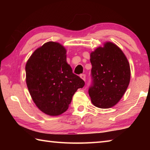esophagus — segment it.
<instances>
[{"label": "esophagus", "instance_id": "obj_1", "mask_svg": "<svg viewBox=\"0 0 150 150\" xmlns=\"http://www.w3.org/2000/svg\"><path fill=\"white\" fill-rule=\"evenodd\" d=\"M80 77L82 79L83 81H85V79H86V75L85 74H81L80 75Z\"/></svg>", "mask_w": 150, "mask_h": 150}]
</instances>
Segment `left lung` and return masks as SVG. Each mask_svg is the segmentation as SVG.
<instances>
[{
	"label": "left lung",
	"instance_id": "left-lung-1",
	"mask_svg": "<svg viewBox=\"0 0 150 150\" xmlns=\"http://www.w3.org/2000/svg\"><path fill=\"white\" fill-rule=\"evenodd\" d=\"M93 83L88 89L91 102L96 107L108 108L117 104L130 81V64L116 44L106 42L91 53Z\"/></svg>",
	"mask_w": 150,
	"mask_h": 150
}]
</instances>
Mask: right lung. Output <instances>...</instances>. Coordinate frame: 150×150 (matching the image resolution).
<instances>
[{"label":"right lung","mask_w":150,"mask_h":150,"mask_svg":"<svg viewBox=\"0 0 150 150\" xmlns=\"http://www.w3.org/2000/svg\"><path fill=\"white\" fill-rule=\"evenodd\" d=\"M65 48L48 42L34 51L26 65V81L34 103L50 116H58L69 108L84 81L75 75L66 60Z\"/></svg>","instance_id":"obj_1"}]
</instances>
